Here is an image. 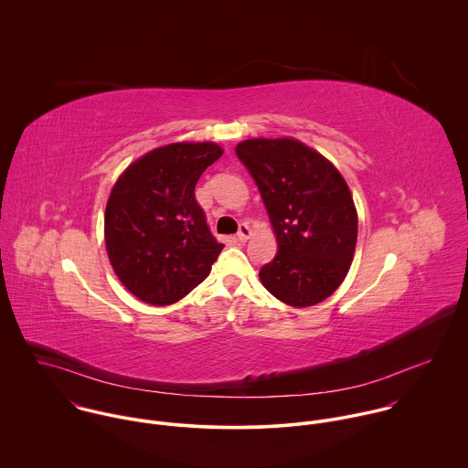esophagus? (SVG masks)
<instances>
[{
  "mask_svg": "<svg viewBox=\"0 0 468 468\" xmlns=\"http://www.w3.org/2000/svg\"><path fill=\"white\" fill-rule=\"evenodd\" d=\"M250 238V227L247 225V223H241L239 225V230H238V234H236V239L238 241H247Z\"/></svg>",
  "mask_w": 468,
  "mask_h": 468,
  "instance_id": "34e87169",
  "label": "esophagus"
}]
</instances>
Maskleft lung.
Returning <instances> with one entry per match:
<instances>
[{
  "mask_svg": "<svg viewBox=\"0 0 468 468\" xmlns=\"http://www.w3.org/2000/svg\"><path fill=\"white\" fill-rule=\"evenodd\" d=\"M236 154L256 181L278 239L263 287L292 307L326 300L345 280L357 239L352 194L337 168L302 142L245 140Z\"/></svg>",
  "mask_w": 468,
  "mask_h": 468,
  "instance_id": "obj_1",
  "label": "left lung"
}]
</instances>
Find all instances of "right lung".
Returning a JSON list of instances; mask_svg holds the SVG:
<instances>
[{
  "label": "right lung",
  "instance_id": "1",
  "mask_svg": "<svg viewBox=\"0 0 468 468\" xmlns=\"http://www.w3.org/2000/svg\"><path fill=\"white\" fill-rule=\"evenodd\" d=\"M223 154L216 144H172L136 159L105 210V245L120 282L142 302L170 305L210 272L214 239L194 188Z\"/></svg>",
  "mask_w": 468,
  "mask_h": 468
}]
</instances>
